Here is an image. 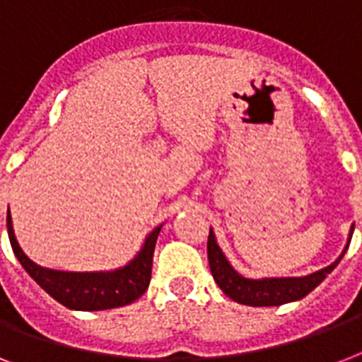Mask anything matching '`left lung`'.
<instances>
[{
    "mask_svg": "<svg viewBox=\"0 0 362 362\" xmlns=\"http://www.w3.org/2000/svg\"><path fill=\"white\" fill-rule=\"evenodd\" d=\"M354 227L349 229L348 244L340 253V257L321 270H315L308 276H280V278H247L242 276L238 270L233 269L229 259L216 240L214 231L210 229L209 235V264L214 276L216 284L226 293L227 297L235 303L246 304V306H280V304L300 300L314 291L321 281L325 280L327 274H331L337 269V264L342 261L344 253L349 247V242L354 237Z\"/></svg>",
    "mask_w": 362,
    "mask_h": 362,
    "instance_id": "1",
    "label": "left lung"
}]
</instances>
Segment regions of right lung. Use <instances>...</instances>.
I'll list each match as a JSON object with an SVG mask.
<instances>
[{"label":"right lung","mask_w":362,"mask_h":362,"mask_svg":"<svg viewBox=\"0 0 362 362\" xmlns=\"http://www.w3.org/2000/svg\"><path fill=\"white\" fill-rule=\"evenodd\" d=\"M158 226L142 242L141 250L129 263L115 270H98V272H69L54 270L33 263L20 247L14 237L13 218L7 210V233L13 252L24 270L59 304L69 310L81 312H98V310L120 308L131 304L148 289L152 276V259L156 240L161 231Z\"/></svg>","instance_id":"obj_1"}]
</instances>
